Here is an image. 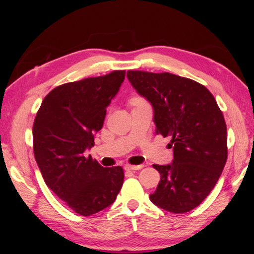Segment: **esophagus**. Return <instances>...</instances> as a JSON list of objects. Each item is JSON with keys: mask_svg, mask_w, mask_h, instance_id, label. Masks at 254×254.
Here are the masks:
<instances>
[{"mask_svg": "<svg viewBox=\"0 0 254 254\" xmlns=\"http://www.w3.org/2000/svg\"><path fill=\"white\" fill-rule=\"evenodd\" d=\"M143 165H137V166H132V165H127L126 167H124V169H126L127 171H135V170H139L143 168Z\"/></svg>", "mask_w": 254, "mask_h": 254, "instance_id": "obj_1", "label": "esophagus"}]
</instances>
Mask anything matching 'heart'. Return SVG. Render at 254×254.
Here are the masks:
<instances>
[{"mask_svg":"<svg viewBox=\"0 0 254 254\" xmlns=\"http://www.w3.org/2000/svg\"><path fill=\"white\" fill-rule=\"evenodd\" d=\"M139 101H143L141 98H138V97H134V98H132L131 99V102H132V105H134V104H136V102H139Z\"/></svg>","mask_w":254,"mask_h":254,"instance_id":"obj_1","label":"heart"}]
</instances>
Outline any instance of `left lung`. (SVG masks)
<instances>
[{
	"label": "left lung",
	"instance_id": "8db88e82",
	"mask_svg": "<svg viewBox=\"0 0 254 254\" xmlns=\"http://www.w3.org/2000/svg\"><path fill=\"white\" fill-rule=\"evenodd\" d=\"M127 76L153 106L156 133L170 136L174 147L170 165H153L160 181L150 201L175 214L190 212L213 190L227 160L223 112L195 80L143 71H127Z\"/></svg>",
	"mask_w": 254,
	"mask_h": 254
}]
</instances>
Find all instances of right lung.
<instances>
[{
    "mask_svg": "<svg viewBox=\"0 0 254 254\" xmlns=\"http://www.w3.org/2000/svg\"><path fill=\"white\" fill-rule=\"evenodd\" d=\"M126 71L58 86L48 94L32 127L34 154L46 185L83 216L100 212L120 192L122 167H102L85 150L104 126L106 109Z\"/></svg>",
    "mask_w": 254,
    "mask_h": 254,
    "instance_id": "obj_1",
    "label": "right lung"
}]
</instances>
